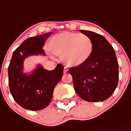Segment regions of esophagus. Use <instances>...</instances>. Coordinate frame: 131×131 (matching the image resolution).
<instances>
[{
	"mask_svg": "<svg viewBox=\"0 0 131 131\" xmlns=\"http://www.w3.org/2000/svg\"><path fill=\"white\" fill-rule=\"evenodd\" d=\"M68 71V67H64V73H67Z\"/></svg>",
	"mask_w": 131,
	"mask_h": 131,
	"instance_id": "obj_1",
	"label": "esophagus"
}]
</instances>
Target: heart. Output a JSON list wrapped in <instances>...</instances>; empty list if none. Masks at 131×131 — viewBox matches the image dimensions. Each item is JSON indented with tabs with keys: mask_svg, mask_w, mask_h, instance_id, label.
Here are the masks:
<instances>
[{
	"mask_svg": "<svg viewBox=\"0 0 131 131\" xmlns=\"http://www.w3.org/2000/svg\"><path fill=\"white\" fill-rule=\"evenodd\" d=\"M49 49L54 54L63 55L62 58L67 65L78 67L90 57L93 43L88 35L65 31L52 37Z\"/></svg>",
	"mask_w": 131,
	"mask_h": 131,
	"instance_id": "1",
	"label": "heart"
}]
</instances>
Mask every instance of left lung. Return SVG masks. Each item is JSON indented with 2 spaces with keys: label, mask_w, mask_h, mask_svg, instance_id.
Returning a JSON list of instances; mask_svg holds the SVG:
<instances>
[{
  "label": "left lung",
  "mask_w": 131,
  "mask_h": 131,
  "mask_svg": "<svg viewBox=\"0 0 131 131\" xmlns=\"http://www.w3.org/2000/svg\"><path fill=\"white\" fill-rule=\"evenodd\" d=\"M93 43V50L84 64L69 69L77 94L89 102L103 101L111 97L118 83V63L111 44L101 35L80 30Z\"/></svg>",
  "instance_id": "1"
}]
</instances>
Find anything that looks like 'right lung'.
I'll use <instances>...</instances> for the list:
<instances>
[{"label": "right lung", "instance_id": "right-lung-1", "mask_svg": "<svg viewBox=\"0 0 131 131\" xmlns=\"http://www.w3.org/2000/svg\"><path fill=\"white\" fill-rule=\"evenodd\" d=\"M52 32L31 37L23 41L13 52L8 67L9 90L15 101L23 108L30 111H39L50 103L56 85L63 75L64 67L58 64L53 70H47L38 66L30 75L24 74L23 62L32 55H44L42 48Z\"/></svg>", "mask_w": 131, "mask_h": 131}]
</instances>
